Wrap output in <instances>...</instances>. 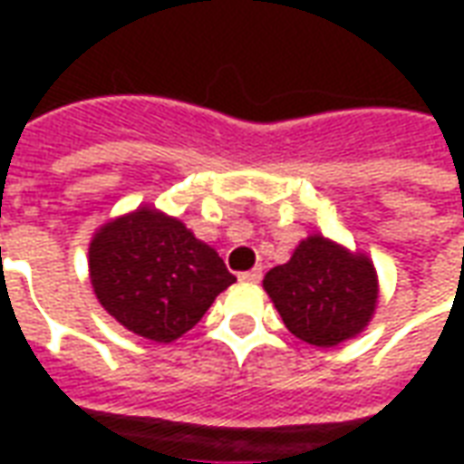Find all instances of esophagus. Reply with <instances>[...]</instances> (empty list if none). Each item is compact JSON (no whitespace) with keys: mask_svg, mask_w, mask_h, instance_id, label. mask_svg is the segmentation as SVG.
Wrapping results in <instances>:
<instances>
[{"mask_svg":"<svg viewBox=\"0 0 464 464\" xmlns=\"http://www.w3.org/2000/svg\"><path fill=\"white\" fill-rule=\"evenodd\" d=\"M263 278V268H253V271H246L238 276V281L243 283H261Z\"/></svg>","mask_w":464,"mask_h":464,"instance_id":"obj_1","label":"esophagus"}]
</instances>
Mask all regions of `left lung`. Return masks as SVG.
<instances>
[{
	"label": "left lung",
	"mask_w": 464,
	"mask_h": 464,
	"mask_svg": "<svg viewBox=\"0 0 464 464\" xmlns=\"http://www.w3.org/2000/svg\"><path fill=\"white\" fill-rule=\"evenodd\" d=\"M263 288L285 328L301 341L331 348L368 325L378 301L375 268L323 236H311L291 261L266 273Z\"/></svg>",
	"instance_id": "left-lung-1"
}]
</instances>
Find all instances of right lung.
I'll return each mask as SVG.
<instances>
[{
    "instance_id": "1",
    "label": "right lung",
    "mask_w": 464,
    "mask_h": 464,
    "mask_svg": "<svg viewBox=\"0 0 464 464\" xmlns=\"http://www.w3.org/2000/svg\"><path fill=\"white\" fill-rule=\"evenodd\" d=\"M89 273L106 311L156 343L191 331L236 281L211 246L153 208L106 223L89 246Z\"/></svg>"
}]
</instances>
